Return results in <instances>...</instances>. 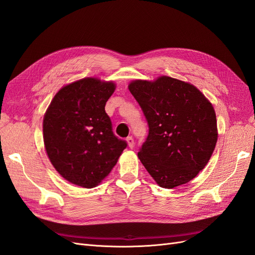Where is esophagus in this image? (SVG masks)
<instances>
[{
  "mask_svg": "<svg viewBox=\"0 0 255 255\" xmlns=\"http://www.w3.org/2000/svg\"><path fill=\"white\" fill-rule=\"evenodd\" d=\"M127 142H128V146L130 149H133L134 148V139L132 137H128L127 138Z\"/></svg>",
  "mask_w": 255,
  "mask_h": 255,
  "instance_id": "obj_1",
  "label": "esophagus"
}]
</instances>
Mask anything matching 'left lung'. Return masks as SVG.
Wrapping results in <instances>:
<instances>
[{
    "label": "left lung",
    "mask_w": 255,
    "mask_h": 255,
    "mask_svg": "<svg viewBox=\"0 0 255 255\" xmlns=\"http://www.w3.org/2000/svg\"><path fill=\"white\" fill-rule=\"evenodd\" d=\"M128 89L149 126L138 152L146 171L163 188L188 183L203 170L217 142L212 103L194 85L169 76L136 80Z\"/></svg>",
    "instance_id": "obj_1"
}]
</instances>
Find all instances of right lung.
<instances>
[{"instance_id": "add662e5", "label": "right lung", "mask_w": 255, "mask_h": 255, "mask_svg": "<svg viewBox=\"0 0 255 255\" xmlns=\"http://www.w3.org/2000/svg\"><path fill=\"white\" fill-rule=\"evenodd\" d=\"M113 82L85 78L61 88L43 117V141L56 171L70 183L94 188L117 164L127 141L113 133L105 104Z\"/></svg>"}]
</instances>
